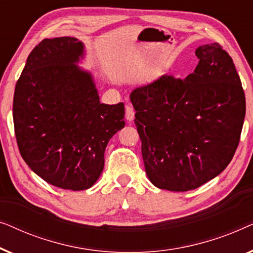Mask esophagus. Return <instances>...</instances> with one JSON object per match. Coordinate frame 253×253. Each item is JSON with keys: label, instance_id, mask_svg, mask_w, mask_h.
<instances>
[{"label": "esophagus", "instance_id": "esophagus-1", "mask_svg": "<svg viewBox=\"0 0 253 253\" xmlns=\"http://www.w3.org/2000/svg\"><path fill=\"white\" fill-rule=\"evenodd\" d=\"M126 119L129 122H132L134 119V110L131 106H126Z\"/></svg>", "mask_w": 253, "mask_h": 253}]
</instances>
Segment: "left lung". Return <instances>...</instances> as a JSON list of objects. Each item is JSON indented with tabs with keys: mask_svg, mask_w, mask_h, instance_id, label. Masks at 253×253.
Returning <instances> with one entry per match:
<instances>
[{
	"mask_svg": "<svg viewBox=\"0 0 253 253\" xmlns=\"http://www.w3.org/2000/svg\"><path fill=\"white\" fill-rule=\"evenodd\" d=\"M196 56L184 81L161 76L130 94L145 170L159 189L199 188L226 169L240 143L245 95L233 60L216 42Z\"/></svg>",
	"mask_w": 253,
	"mask_h": 253,
	"instance_id": "1",
	"label": "left lung"
}]
</instances>
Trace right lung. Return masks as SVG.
I'll return each instance as SVG.
<instances>
[{
  "label": "right lung",
  "mask_w": 253,
  "mask_h": 253,
  "mask_svg": "<svg viewBox=\"0 0 253 253\" xmlns=\"http://www.w3.org/2000/svg\"><path fill=\"white\" fill-rule=\"evenodd\" d=\"M85 47L76 38L34 47L16 84L13 124L26 165L57 188L81 191L105 166L107 144L123 129L124 103L100 102L92 74L78 65Z\"/></svg>",
  "instance_id": "right-lung-1"
}]
</instances>
